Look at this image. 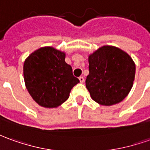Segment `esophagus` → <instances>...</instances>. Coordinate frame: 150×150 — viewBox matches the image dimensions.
<instances>
[{
	"mask_svg": "<svg viewBox=\"0 0 150 150\" xmlns=\"http://www.w3.org/2000/svg\"><path fill=\"white\" fill-rule=\"evenodd\" d=\"M79 81H80V83H83V82H84V78H83V76H80V77H79Z\"/></svg>",
	"mask_w": 150,
	"mask_h": 150,
	"instance_id": "1",
	"label": "esophagus"
}]
</instances>
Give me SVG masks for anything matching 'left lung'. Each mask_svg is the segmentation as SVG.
<instances>
[{"mask_svg": "<svg viewBox=\"0 0 150 150\" xmlns=\"http://www.w3.org/2000/svg\"><path fill=\"white\" fill-rule=\"evenodd\" d=\"M86 88L93 100L102 105L119 103L133 85L136 65L129 55L115 46H102L88 57Z\"/></svg>", "mask_w": 150, "mask_h": 150, "instance_id": "1", "label": "left lung"}]
</instances>
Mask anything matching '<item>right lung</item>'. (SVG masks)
<instances>
[{
	"label": "right lung",
	"mask_w": 150,
	"mask_h": 150,
	"mask_svg": "<svg viewBox=\"0 0 150 150\" xmlns=\"http://www.w3.org/2000/svg\"><path fill=\"white\" fill-rule=\"evenodd\" d=\"M66 53L53 47H42L25 60V85L40 106L55 108L67 100L71 90L79 83L65 62Z\"/></svg>",
	"instance_id": "1"
}]
</instances>
